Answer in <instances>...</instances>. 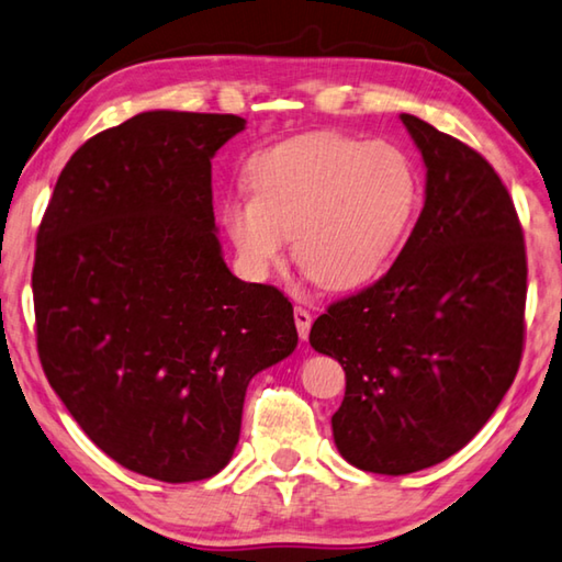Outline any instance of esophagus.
Instances as JSON below:
<instances>
[{
    "instance_id": "esophagus-1",
    "label": "esophagus",
    "mask_w": 562,
    "mask_h": 562,
    "mask_svg": "<svg viewBox=\"0 0 562 562\" xmlns=\"http://www.w3.org/2000/svg\"><path fill=\"white\" fill-rule=\"evenodd\" d=\"M294 324H297L300 339H307L310 326H312V314L307 310H302V307H294Z\"/></svg>"
}]
</instances>
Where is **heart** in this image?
I'll return each mask as SVG.
<instances>
[{"label": "heart", "instance_id": "heart-1", "mask_svg": "<svg viewBox=\"0 0 562 562\" xmlns=\"http://www.w3.org/2000/svg\"><path fill=\"white\" fill-rule=\"evenodd\" d=\"M250 196H231L221 221L252 278L294 262L326 290H353L391 265L420 206V175L393 142L310 132L248 161Z\"/></svg>", "mask_w": 562, "mask_h": 562}]
</instances>
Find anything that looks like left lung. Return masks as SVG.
<instances>
[{
	"label": "left lung",
	"mask_w": 562,
	"mask_h": 562,
	"mask_svg": "<svg viewBox=\"0 0 562 562\" xmlns=\"http://www.w3.org/2000/svg\"><path fill=\"white\" fill-rule=\"evenodd\" d=\"M425 206L379 282L334 302L310 344L346 371L336 450L373 474H411L462 450L512 387L524 351L526 246L494 167L415 115Z\"/></svg>",
	"instance_id": "obj_1"
}]
</instances>
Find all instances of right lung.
I'll list each match as a JSON object with an SVG mask.
<instances>
[{
    "instance_id": "right-lung-1",
    "label": "right lung",
    "mask_w": 562,
    "mask_h": 562,
    "mask_svg": "<svg viewBox=\"0 0 562 562\" xmlns=\"http://www.w3.org/2000/svg\"><path fill=\"white\" fill-rule=\"evenodd\" d=\"M238 115L139 112L60 171L36 236L44 373L108 457L159 482L231 462L255 373L297 346L292 304L216 238L211 159Z\"/></svg>"
}]
</instances>
